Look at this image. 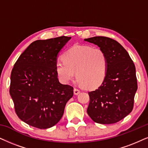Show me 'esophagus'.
I'll list each match as a JSON object with an SVG mask.
<instances>
[{
	"instance_id": "34e87169",
	"label": "esophagus",
	"mask_w": 148,
	"mask_h": 148,
	"mask_svg": "<svg viewBox=\"0 0 148 148\" xmlns=\"http://www.w3.org/2000/svg\"><path fill=\"white\" fill-rule=\"evenodd\" d=\"M80 91L79 90V89H76V88H75V89H74V93L75 95H78V93H80Z\"/></svg>"
}]
</instances>
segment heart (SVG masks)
<instances>
[{
  "label": "heart",
  "mask_w": 148,
  "mask_h": 148,
  "mask_svg": "<svg viewBox=\"0 0 148 148\" xmlns=\"http://www.w3.org/2000/svg\"><path fill=\"white\" fill-rule=\"evenodd\" d=\"M57 61L56 72L63 83L76 78L89 89L100 87L105 80L108 70V58L103 50L90 46L75 45Z\"/></svg>",
  "instance_id": "b5f03b06"
}]
</instances>
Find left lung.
<instances>
[{
	"instance_id": "1",
	"label": "left lung",
	"mask_w": 148,
	"mask_h": 148,
	"mask_svg": "<svg viewBox=\"0 0 148 148\" xmlns=\"http://www.w3.org/2000/svg\"><path fill=\"white\" fill-rule=\"evenodd\" d=\"M97 45L108 58V70L103 83L89 92L87 112L95 122L111 124L124 119L133 108L137 90L136 69L128 52L117 41L97 36L85 39Z\"/></svg>"
}]
</instances>
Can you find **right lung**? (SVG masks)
Instances as JSON below:
<instances>
[{
	"mask_svg": "<svg viewBox=\"0 0 148 148\" xmlns=\"http://www.w3.org/2000/svg\"><path fill=\"white\" fill-rule=\"evenodd\" d=\"M70 39L35 41L15 63L9 93L17 115L30 126L40 129L55 126L73 96V87L59 83L55 68L59 52Z\"/></svg>",
	"mask_w": 148,
	"mask_h": 148,
	"instance_id": "obj_1",
	"label": "right lung"
}]
</instances>
